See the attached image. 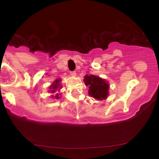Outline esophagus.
Masks as SVG:
<instances>
[{
  "instance_id": "1",
  "label": "esophagus",
  "mask_w": 159,
  "mask_h": 159,
  "mask_svg": "<svg viewBox=\"0 0 159 159\" xmlns=\"http://www.w3.org/2000/svg\"><path fill=\"white\" fill-rule=\"evenodd\" d=\"M70 75L72 76H75L76 75V72H75V71H72V72H70Z\"/></svg>"
}]
</instances>
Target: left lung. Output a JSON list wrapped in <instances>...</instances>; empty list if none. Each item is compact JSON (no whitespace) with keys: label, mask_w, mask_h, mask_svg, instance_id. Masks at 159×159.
Returning <instances> with one entry per match:
<instances>
[{"label":"left lung","mask_w":159,"mask_h":159,"mask_svg":"<svg viewBox=\"0 0 159 159\" xmlns=\"http://www.w3.org/2000/svg\"><path fill=\"white\" fill-rule=\"evenodd\" d=\"M86 86L89 87L88 93L90 96L98 100H103L108 96L109 84L105 79L93 75H85L84 79Z\"/></svg>","instance_id":"obj_1"}]
</instances>
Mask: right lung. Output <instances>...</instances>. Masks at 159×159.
<instances>
[{
	"label": "right lung",
	"instance_id": "obj_1",
	"mask_svg": "<svg viewBox=\"0 0 159 159\" xmlns=\"http://www.w3.org/2000/svg\"><path fill=\"white\" fill-rule=\"evenodd\" d=\"M61 81V79H57V80H56L54 82H53L52 84L49 87V92H52L53 93H55L56 91H57V90L59 91L60 89H61V87L60 86L61 85V84H60V82ZM52 97L55 98L57 99V98H60V96H59V94L57 93V94H55V96H52Z\"/></svg>",
	"mask_w": 159,
	"mask_h": 159
}]
</instances>
